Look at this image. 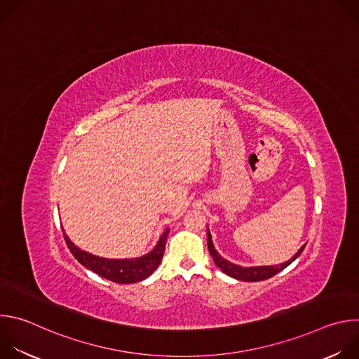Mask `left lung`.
Segmentation results:
<instances>
[{
    "mask_svg": "<svg viewBox=\"0 0 359 359\" xmlns=\"http://www.w3.org/2000/svg\"><path fill=\"white\" fill-rule=\"evenodd\" d=\"M208 247H209V251H210V255L213 257V262L227 276L236 278V280H240V281H262V280H267L273 276H276L277 273H280L281 270H284L285 267H288L298 255L302 252L304 247L302 245L292 257L285 262V263H281L278 266H255V267H243V266H237V264H233L230 263L229 260H226L224 257H222V255L217 252V250L215 248L213 245V240H212V234L209 231V227H208Z\"/></svg>",
    "mask_w": 359,
    "mask_h": 359,
    "instance_id": "1",
    "label": "left lung"
}]
</instances>
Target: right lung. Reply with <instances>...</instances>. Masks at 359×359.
I'll use <instances>...</instances> for the list:
<instances>
[{"label": "right lung", "instance_id": "add662e5", "mask_svg": "<svg viewBox=\"0 0 359 359\" xmlns=\"http://www.w3.org/2000/svg\"><path fill=\"white\" fill-rule=\"evenodd\" d=\"M62 231H64V238H65V243H67L69 251L74 254V257L82 266H85L90 271L96 273L97 276L104 277L109 281L118 283V284H130V283L142 281V280L147 278L153 271H155L162 262L168 234H169V229H166L163 231V234L161 236L158 244L153 247L151 251L142 255V257L105 259V257H99V255H93L85 250H81L69 240L65 230H62Z\"/></svg>", "mask_w": 359, "mask_h": 359}]
</instances>
